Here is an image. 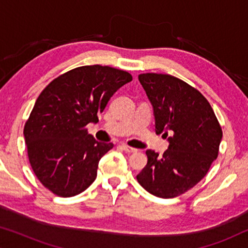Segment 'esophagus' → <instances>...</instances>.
I'll return each mask as SVG.
<instances>
[{"instance_id": "34e87169", "label": "esophagus", "mask_w": 248, "mask_h": 248, "mask_svg": "<svg viewBox=\"0 0 248 248\" xmlns=\"http://www.w3.org/2000/svg\"><path fill=\"white\" fill-rule=\"evenodd\" d=\"M122 149H123L125 152H127V154H133V152H137V149L128 147V145H126V144H122Z\"/></svg>"}]
</instances>
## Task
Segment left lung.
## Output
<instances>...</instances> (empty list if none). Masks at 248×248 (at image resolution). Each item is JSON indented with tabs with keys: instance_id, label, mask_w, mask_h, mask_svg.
Here are the masks:
<instances>
[{
	"instance_id": "obj_1",
	"label": "left lung",
	"mask_w": 248,
	"mask_h": 248,
	"mask_svg": "<svg viewBox=\"0 0 248 248\" xmlns=\"http://www.w3.org/2000/svg\"><path fill=\"white\" fill-rule=\"evenodd\" d=\"M139 81L154 106L155 133L172 137L162 155L145 151L148 162L137 179L152 195L176 198L209 171L219 154L221 126L206 98L185 81L162 73L139 74Z\"/></svg>"
}]
</instances>
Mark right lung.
Masks as SVG:
<instances>
[{
  "instance_id": "obj_1",
  "label": "right lung",
  "mask_w": 248,
  "mask_h": 248,
  "mask_svg": "<svg viewBox=\"0 0 248 248\" xmlns=\"http://www.w3.org/2000/svg\"><path fill=\"white\" fill-rule=\"evenodd\" d=\"M132 81L126 71L84 65L61 74L37 98L23 128L30 166L47 189L71 198L89 187L113 143L88 134L110 97Z\"/></svg>"
}]
</instances>
